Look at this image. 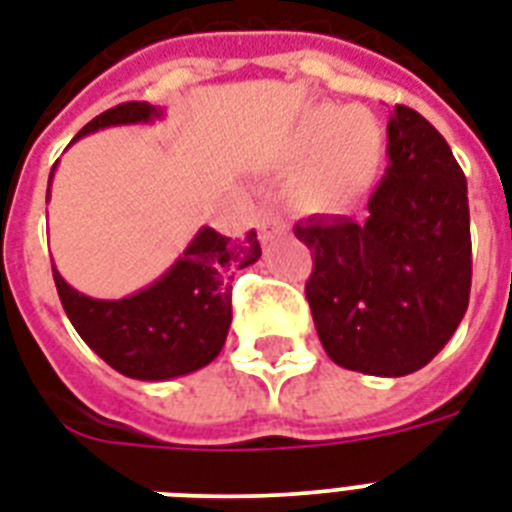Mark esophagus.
Masks as SVG:
<instances>
[{
	"mask_svg": "<svg viewBox=\"0 0 512 512\" xmlns=\"http://www.w3.org/2000/svg\"><path fill=\"white\" fill-rule=\"evenodd\" d=\"M257 230H260V236H263L265 241L273 239L279 230H284V222L279 214L273 212V209H268V206H263V209H257Z\"/></svg>",
	"mask_w": 512,
	"mask_h": 512,
	"instance_id": "esophagus-1",
	"label": "esophagus"
}]
</instances>
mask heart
<instances>
[{
    "mask_svg": "<svg viewBox=\"0 0 512 512\" xmlns=\"http://www.w3.org/2000/svg\"><path fill=\"white\" fill-rule=\"evenodd\" d=\"M384 158V128L362 107L319 104L300 115L290 139V161L303 163L292 195L311 212L346 209L376 177Z\"/></svg>",
    "mask_w": 512,
    "mask_h": 512,
    "instance_id": "obj_1",
    "label": "heart"
}]
</instances>
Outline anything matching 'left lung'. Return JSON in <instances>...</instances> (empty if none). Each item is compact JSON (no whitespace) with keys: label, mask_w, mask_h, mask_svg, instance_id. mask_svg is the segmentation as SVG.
<instances>
[{"label":"left lung","mask_w":512,"mask_h":512,"mask_svg":"<svg viewBox=\"0 0 512 512\" xmlns=\"http://www.w3.org/2000/svg\"><path fill=\"white\" fill-rule=\"evenodd\" d=\"M389 166L368 220L295 225L314 257L306 298L327 357L368 376H408L448 343L470 303L467 179L438 128L397 104Z\"/></svg>","instance_id":"left-lung-1"}]
</instances>
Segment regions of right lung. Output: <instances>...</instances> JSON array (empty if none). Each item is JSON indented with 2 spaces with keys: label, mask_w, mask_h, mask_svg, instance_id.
I'll return each mask as SVG.
<instances>
[{
  "label": "right lung",
  "mask_w": 512,
  "mask_h": 512,
  "mask_svg": "<svg viewBox=\"0 0 512 512\" xmlns=\"http://www.w3.org/2000/svg\"><path fill=\"white\" fill-rule=\"evenodd\" d=\"M161 115L147 101H126L93 117L74 139L107 126L150 123ZM257 257L255 230L233 241L201 228L158 282L128 298H88L72 290L56 268L53 279L74 330L109 368L139 381H166L204 368L220 354L230 327V282Z\"/></svg>",
  "instance_id": "1"
}]
</instances>
